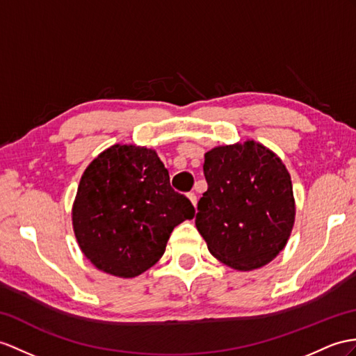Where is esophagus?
I'll return each instance as SVG.
<instances>
[{
    "label": "esophagus",
    "mask_w": 356,
    "mask_h": 356,
    "mask_svg": "<svg viewBox=\"0 0 356 356\" xmlns=\"http://www.w3.org/2000/svg\"><path fill=\"white\" fill-rule=\"evenodd\" d=\"M187 197L190 199V202H192V204L196 207V202H197V197H196V195H195L193 192H190V193H187Z\"/></svg>",
    "instance_id": "1"
}]
</instances>
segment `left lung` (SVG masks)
<instances>
[{
	"label": "left lung",
	"mask_w": 356,
	"mask_h": 356,
	"mask_svg": "<svg viewBox=\"0 0 356 356\" xmlns=\"http://www.w3.org/2000/svg\"><path fill=\"white\" fill-rule=\"evenodd\" d=\"M204 175L208 188L195 222L211 255L236 270L270 263L294 223L291 179L282 161L249 140L208 151Z\"/></svg>",
	"instance_id": "1"
}]
</instances>
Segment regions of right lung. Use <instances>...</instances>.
<instances>
[{
	"instance_id": "obj_1",
	"label": "right lung",
	"mask_w": 356,
	"mask_h": 356,
	"mask_svg": "<svg viewBox=\"0 0 356 356\" xmlns=\"http://www.w3.org/2000/svg\"><path fill=\"white\" fill-rule=\"evenodd\" d=\"M193 216L195 207L170 187L155 151L115 145L84 170L72 222L95 267L134 278L159 261L173 228Z\"/></svg>"
}]
</instances>
